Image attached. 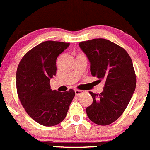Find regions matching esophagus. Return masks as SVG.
Masks as SVG:
<instances>
[{"instance_id":"34e87169","label":"esophagus","mask_w":150,"mask_h":150,"mask_svg":"<svg viewBox=\"0 0 150 150\" xmlns=\"http://www.w3.org/2000/svg\"><path fill=\"white\" fill-rule=\"evenodd\" d=\"M83 93L82 90H75V95L76 96H79L80 94Z\"/></svg>"}]
</instances>
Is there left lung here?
<instances>
[{"instance_id": "8db88e82", "label": "left lung", "mask_w": 150, "mask_h": 150, "mask_svg": "<svg viewBox=\"0 0 150 150\" xmlns=\"http://www.w3.org/2000/svg\"><path fill=\"white\" fill-rule=\"evenodd\" d=\"M79 46L89 60L92 76L105 81L100 94L90 92L93 101L86 109L87 117L97 125H108L122 115L136 89L131 58L123 48L104 38L82 41Z\"/></svg>"}]
</instances>
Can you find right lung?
Returning a JSON list of instances; mask_svg holds the SVG:
<instances>
[{"label": "right lung", "instance_id": "add662e5", "mask_svg": "<svg viewBox=\"0 0 150 150\" xmlns=\"http://www.w3.org/2000/svg\"><path fill=\"white\" fill-rule=\"evenodd\" d=\"M69 47V43L44 41L27 52L17 68L19 98L28 115L42 125L61 122L75 96L73 90H52L50 84L56 75L57 57Z\"/></svg>", "mask_w": 150, "mask_h": 150}]
</instances>
